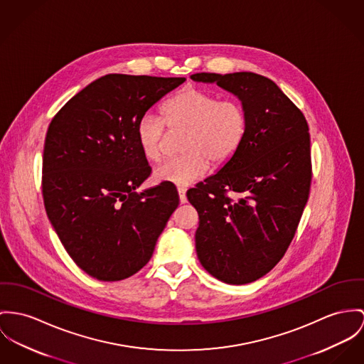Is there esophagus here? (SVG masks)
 I'll return each instance as SVG.
<instances>
[{
	"label": "esophagus",
	"instance_id": "1",
	"mask_svg": "<svg viewBox=\"0 0 364 364\" xmlns=\"http://www.w3.org/2000/svg\"><path fill=\"white\" fill-rule=\"evenodd\" d=\"M177 193H178V198H180V202H181V203H186V202H187V196H186V188H183V187H178V188H177Z\"/></svg>",
	"mask_w": 364,
	"mask_h": 364
}]
</instances>
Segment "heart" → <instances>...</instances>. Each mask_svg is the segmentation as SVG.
Returning a JSON list of instances; mask_svg holds the SVG:
<instances>
[{"label": "heart", "instance_id": "obj_1", "mask_svg": "<svg viewBox=\"0 0 364 364\" xmlns=\"http://www.w3.org/2000/svg\"><path fill=\"white\" fill-rule=\"evenodd\" d=\"M164 117L156 113L141 114L136 139L148 162L162 158V140L166 124L171 130L186 132L180 158L155 168L158 181L173 186L194 184L208 173L210 161L220 166L241 148L248 133L250 114L237 100H220L205 90L188 87L164 105Z\"/></svg>", "mask_w": 364, "mask_h": 364}]
</instances>
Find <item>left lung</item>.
<instances>
[{
  "mask_svg": "<svg viewBox=\"0 0 364 364\" xmlns=\"http://www.w3.org/2000/svg\"><path fill=\"white\" fill-rule=\"evenodd\" d=\"M191 79L232 92L250 114L247 137L235 155L187 191L199 216L200 264L218 280L248 284L280 262L301 222L311 183L308 122L264 76L203 72Z\"/></svg>",
  "mask_w": 364,
  "mask_h": 364,
  "instance_id": "left-lung-1",
  "label": "left lung"
}]
</instances>
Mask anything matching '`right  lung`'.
Wrapping results in <instances>:
<instances>
[{"mask_svg":"<svg viewBox=\"0 0 364 364\" xmlns=\"http://www.w3.org/2000/svg\"><path fill=\"white\" fill-rule=\"evenodd\" d=\"M184 77L107 75L53 117L44 142L41 188L63 248L88 276L124 280L151 259L178 206L173 184L137 193L151 168L136 124Z\"/></svg>","mask_w":364,"mask_h":364,"instance_id":"obj_1","label":"right lung"}]
</instances>
